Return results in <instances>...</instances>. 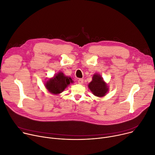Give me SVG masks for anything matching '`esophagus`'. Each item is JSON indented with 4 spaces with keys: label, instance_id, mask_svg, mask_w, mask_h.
I'll return each instance as SVG.
<instances>
[{
    "label": "esophagus",
    "instance_id": "1",
    "mask_svg": "<svg viewBox=\"0 0 155 155\" xmlns=\"http://www.w3.org/2000/svg\"><path fill=\"white\" fill-rule=\"evenodd\" d=\"M78 83L79 84H83V78H79L78 80Z\"/></svg>",
    "mask_w": 155,
    "mask_h": 155
}]
</instances>
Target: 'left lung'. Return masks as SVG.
<instances>
[{
    "mask_svg": "<svg viewBox=\"0 0 155 155\" xmlns=\"http://www.w3.org/2000/svg\"><path fill=\"white\" fill-rule=\"evenodd\" d=\"M88 88L93 94L97 97H103L109 90L108 86L103 77L98 74H94L92 81L88 84Z\"/></svg>",
    "mask_w": 155,
    "mask_h": 155,
    "instance_id": "obj_1",
    "label": "left lung"
}]
</instances>
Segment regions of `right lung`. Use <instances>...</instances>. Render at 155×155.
Wrapping results in <instances>:
<instances>
[{"label": "right lung", "instance_id": "right-lung-1", "mask_svg": "<svg viewBox=\"0 0 155 155\" xmlns=\"http://www.w3.org/2000/svg\"><path fill=\"white\" fill-rule=\"evenodd\" d=\"M72 83L74 81L71 78L65 76L60 72L48 80L45 83V87L50 93L58 94L64 91L70 84Z\"/></svg>", "mask_w": 155, "mask_h": 155}]
</instances>
